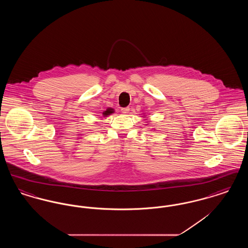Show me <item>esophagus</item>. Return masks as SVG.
<instances>
[{
  "label": "esophagus",
  "mask_w": 248,
  "mask_h": 248,
  "mask_svg": "<svg viewBox=\"0 0 248 248\" xmlns=\"http://www.w3.org/2000/svg\"><path fill=\"white\" fill-rule=\"evenodd\" d=\"M121 111L124 113V114H126V113H128L130 111V108L128 107H126V108H123L122 109H121Z\"/></svg>",
  "instance_id": "esophagus-1"
}]
</instances>
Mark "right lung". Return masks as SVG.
Returning a JSON list of instances; mask_svg holds the SVG:
<instances>
[{
    "mask_svg": "<svg viewBox=\"0 0 248 248\" xmlns=\"http://www.w3.org/2000/svg\"><path fill=\"white\" fill-rule=\"evenodd\" d=\"M114 112V109L113 108H108L106 110L103 112V116L104 117H107V116H108L109 114H111V113H113Z\"/></svg>",
    "mask_w": 248,
    "mask_h": 248,
    "instance_id": "1",
    "label": "right lung"
}]
</instances>
